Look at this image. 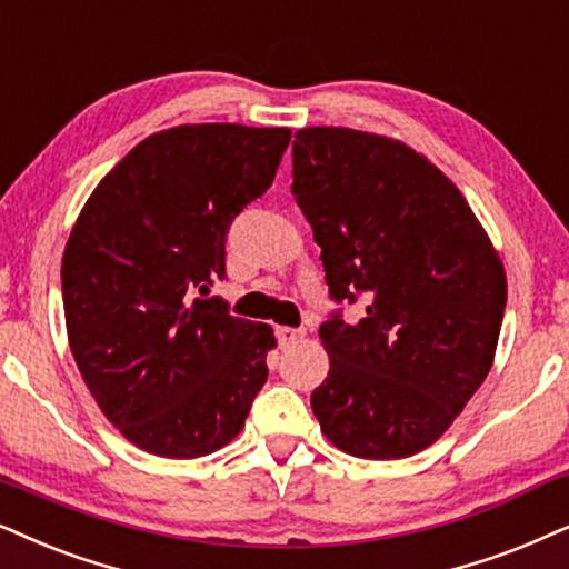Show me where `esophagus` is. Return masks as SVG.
<instances>
[{
  "label": "esophagus",
  "instance_id": "1",
  "mask_svg": "<svg viewBox=\"0 0 569 569\" xmlns=\"http://www.w3.org/2000/svg\"><path fill=\"white\" fill-rule=\"evenodd\" d=\"M302 337H306V331H302V329L277 327V339H279V345H282V348H292V345H298Z\"/></svg>",
  "mask_w": 569,
  "mask_h": 569
}]
</instances>
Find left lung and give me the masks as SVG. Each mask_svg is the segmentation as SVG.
<instances>
[{
	"label": "left lung",
	"instance_id": "8db88e82",
	"mask_svg": "<svg viewBox=\"0 0 569 569\" xmlns=\"http://www.w3.org/2000/svg\"><path fill=\"white\" fill-rule=\"evenodd\" d=\"M292 196L321 246L331 300L366 298L358 323L335 311L319 329L321 431L366 460L416 455L491 371L507 302L497 250L452 180L373 132H295Z\"/></svg>",
	"mask_w": 569,
	"mask_h": 569
}]
</instances>
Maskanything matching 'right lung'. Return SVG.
Wrapping results in <instances>:
<instances>
[{"instance_id":"1","label":"right lung","mask_w":569,"mask_h":569,"mask_svg":"<svg viewBox=\"0 0 569 569\" xmlns=\"http://www.w3.org/2000/svg\"><path fill=\"white\" fill-rule=\"evenodd\" d=\"M287 128L180 124L138 143L88 198L62 256L72 358L124 439L190 460L238 437L267 381L269 323L206 295L234 217L267 193Z\"/></svg>"}]
</instances>
